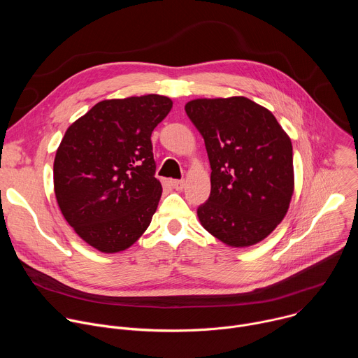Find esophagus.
I'll use <instances>...</instances> for the list:
<instances>
[{"mask_svg": "<svg viewBox=\"0 0 358 358\" xmlns=\"http://www.w3.org/2000/svg\"><path fill=\"white\" fill-rule=\"evenodd\" d=\"M170 184L176 189H182L185 185V181L184 180H170Z\"/></svg>", "mask_w": 358, "mask_h": 358, "instance_id": "obj_1", "label": "esophagus"}]
</instances>
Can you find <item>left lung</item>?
<instances>
[{
    "label": "left lung",
    "instance_id": "obj_1",
    "mask_svg": "<svg viewBox=\"0 0 358 358\" xmlns=\"http://www.w3.org/2000/svg\"><path fill=\"white\" fill-rule=\"evenodd\" d=\"M185 113L206 141L211 194L196 210L201 225L229 246L266 238L293 194L292 143L275 116L248 97L196 99Z\"/></svg>",
    "mask_w": 358,
    "mask_h": 358
}]
</instances>
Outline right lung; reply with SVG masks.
I'll return each instance as SVG.
<instances>
[{
	"label": "right lung",
	"instance_id": "1",
	"mask_svg": "<svg viewBox=\"0 0 358 358\" xmlns=\"http://www.w3.org/2000/svg\"><path fill=\"white\" fill-rule=\"evenodd\" d=\"M173 108L160 94L103 100L65 133L54 163L58 206L75 232L105 253L131 246L162 196L151 133Z\"/></svg>",
	"mask_w": 358,
	"mask_h": 358
}]
</instances>
